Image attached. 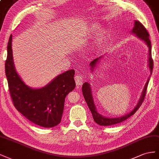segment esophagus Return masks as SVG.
<instances>
[{
  "mask_svg": "<svg viewBox=\"0 0 159 159\" xmlns=\"http://www.w3.org/2000/svg\"><path fill=\"white\" fill-rule=\"evenodd\" d=\"M75 80L77 87H79V86L82 85L83 83V77L80 75H76L75 76Z\"/></svg>",
  "mask_w": 159,
  "mask_h": 159,
  "instance_id": "34e87169",
  "label": "esophagus"
}]
</instances>
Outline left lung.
<instances>
[{
  "label": "left lung",
  "mask_w": 159,
  "mask_h": 159,
  "mask_svg": "<svg viewBox=\"0 0 159 159\" xmlns=\"http://www.w3.org/2000/svg\"><path fill=\"white\" fill-rule=\"evenodd\" d=\"M132 33L137 35V37H138L140 39H141L143 40V41H144V43L147 44V45L148 47V49H149L148 50V67L149 69H150L151 75L152 69H153V61L152 59V54H151V43L148 37L149 34H148V31L146 29H145V27L143 25L142 23H140L139 21L135 20L134 26V28L132 30ZM101 58H102V57L95 58L94 60H93L91 62H90V65L91 66L90 69H91L92 71L93 70V69H94V66H96L97 62L99 61V59ZM149 79H150V77H149L146 84H145V87L144 88L143 93L141 94V97H140V98L137 104V105L135 107V108L132 111L128 113V114L125 115V116L117 117V118H107L99 114L97 111L96 107L94 106L90 84L89 83H84L82 87L83 94L85 101L87 102V105L89 108V109L90 112H92L93 119L95 121V122L101 126H111V125L120 123L121 122H123L124 120L129 119L130 116L133 115L134 113L137 111L139 107L141 106L142 103L144 101L145 95H146V93H147V89L148 84L149 82Z\"/></svg>",
  "instance_id": "left-lung-1"
}]
</instances>
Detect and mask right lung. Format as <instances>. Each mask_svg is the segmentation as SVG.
<instances>
[{"label": "right lung", "instance_id": "add662e5", "mask_svg": "<svg viewBox=\"0 0 159 159\" xmlns=\"http://www.w3.org/2000/svg\"><path fill=\"white\" fill-rule=\"evenodd\" d=\"M5 73L12 101L18 111L42 127L52 128L60 123L65 97L76 86L73 69L57 76L43 88L31 89L24 83L15 70L11 35L7 45Z\"/></svg>", "mask_w": 159, "mask_h": 159}]
</instances>
